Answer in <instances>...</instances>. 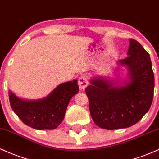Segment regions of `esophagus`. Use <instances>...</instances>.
Masks as SVG:
<instances>
[{
  "mask_svg": "<svg viewBox=\"0 0 159 159\" xmlns=\"http://www.w3.org/2000/svg\"><path fill=\"white\" fill-rule=\"evenodd\" d=\"M88 80H87L86 76H81L78 80V85H79L80 89L81 91L84 90V89L88 86Z\"/></svg>",
  "mask_w": 159,
  "mask_h": 159,
  "instance_id": "1",
  "label": "esophagus"
}]
</instances>
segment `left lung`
Listing matches in <instances>:
<instances>
[{"mask_svg": "<svg viewBox=\"0 0 159 159\" xmlns=\"http://www.w3.org/2000/svg\"><path fill=\"white\" fill-rule=\"evenodd\" d=\"M128 57L119 60L128 69V81L114 86L113 82L94 77L85 89L93 121L107 130L134 125L149 111L154 92V74L149 53L131 39Z\"/></svg>", "mask_w": 159, "mask_h": 159, "instance_id": "8db88e82", "label": "left lung"}]
</instances>
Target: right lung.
Returning <instances> with one entry per match:
<instances>
[{
  "label": "right lung",
  "mask_w": 159,
  "mask_h": 159,
  "mask_svg": "<svg viewBox=\"0 0 159 159\" xmlns=\"http://www.w3.org/2000/svg\"><path fill=\"white\" fill-rule=\"evenodd\" d=\"M79 92L77 80L58 85L49 94L36 101L21 99L9 91L10 106L26 125L37 130H52L62 122L71 98Z\"/></svg>",
  "instance_id": "1"
}]
</instances>
